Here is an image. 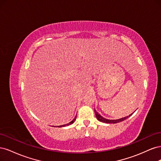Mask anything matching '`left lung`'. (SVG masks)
<instances>
[{
  "label": "left lung",
  "mask_w": 161,
  "mask_h": 161,
  "mask_svg": "<svg viewBox=\"0 0 161 161\" xmlns=\"http://www.w3.org/2000/svg\"><path fill=\"white\" fill-rule=\"evenodd\" d=\"M95 115H96L97 119H98L99 121H102V122H104V123H109V124H116V123L120 122V121H124L126 119H128L130 116L132 115V114H131L129 115L128 116L124 117V118H120V119H105V118H103V117H102L99 114L97 113L95 109Z\"/></svg>",
  "instance_id": "1"
}]
</instances>
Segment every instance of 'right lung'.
Returning a JSON list of instances; mask_svg holds the SVG:
<instances>
[{
  "instance_id": "obj_1",
  "label": "right lung",
  "mask_w": 161,
  "mask_h": 161,
  "mask_svg": "<svg viewBox=\"0 0 161 161\" xmlns=\"http://www.w3.org/2000/svg\"><path fill=\"white\" fill-rule=\"evenodd\" d=\"M76 116H75V119H73V120H72V121H71L70 122H69V124H66V125H60V126H58V127H64V126H65V125H70V124H73V123L75 122V121L76 120Z\"/></svg>"
}]
</instances>
